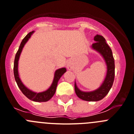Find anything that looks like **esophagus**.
Masks as SVG:
<instances>
[{
  "mask_svg": "<svg viewBox=\"0 0 134 134\" xmlns=\"http://www.w3.org/2000/svg\"><path fill=\"white\" fill-rule=\"evenodd\" d=\"M67 68L69 69H71V68H72V67H71V65L70 64H67Z\"/></svg>",
  "mask_w": 134,
  "mask_h": 134,
  "instance_id": "obj_1",
  "label": "esophagus"
}]
</instances>
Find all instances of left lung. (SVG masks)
Here are the masks:
<instances>
[{"label":"left lung","mask_w":134,"mask_h":134,"mask_svg":"<svg viewBox=\"0 0 134 134\" xmlns=\"http://www.w3.org/2000/svg\"><path fill=\"white\" fill-rule=\"evenodd\" d=\"M95 43L92 45V48L97 51L103 57L107 65V73L103 83L98 89L92 92H83L79 90L75 82V91L77 97L86 101H98L106 97L110 90L115 75L114 59L112 55V49L106 42L103 36L97 35L94 37Z\"/></svg>","instance_id":"1"}]
</instances>
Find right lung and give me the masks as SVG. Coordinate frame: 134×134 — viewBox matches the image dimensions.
Instances as JSON below:
<instances>
[{"label": "right lung", "mask_w": 134, "mask_h": 134, "mask_svg": "<svg viewBox=\"0 0 134 134\" xmlns=\"http://www.w3.org/2000/svg\"><path fill=\"white\" fill-rule=\"evenodd\" d=\"M34 32L32 31V32L27 34L25 36L24 38L22 40V42H21L19 49H18V52L16 53V56H15L14 63V75L15 80H16V83H17V85H18V87H19L20 89L21 90L22 93H23L27 98H29L31 100L35 101V102H46V101H48L49 100L51 99V98L53 97V96L54 95V94L55 93L56 88H57V82H58L59 80L61 78V76L63 75L65 73L67 70H66V69L64 68V67L56 70L55 73L54 79H53V82H52V85H51V87H50L47 91H44V92H38V93H37V92H35L30 91V90L28 89L27 87H26L24 85V84L22 82V81H21L20 79L19 75H18V60H19L20 55V53L21 52H22L24 46L26 44V42H27V40H29V38L31 37V36H32V34Z\"/></svg>", "instance_id": "obj_1"}]
</instances>
